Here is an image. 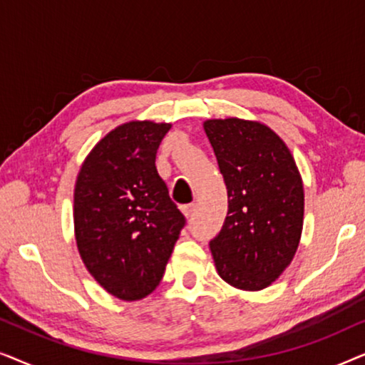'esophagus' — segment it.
Returning <instances> with one entry per match:
<instances>
[{"label":"esophagus","mask_w":365,"mask_h":365,"mask_svg":"<svg viewBox=\"0 0 365 365\" xmlns=\"http://www.w3.org/2000/svg\"><path fill=\"white\" fill-rule=\"evenodd\" d=\"M181 211L187 219H191L194 216V211H196V204H186V206L181 207Z\"/></svg>","instance_id":"34e87169"}]
</instances>
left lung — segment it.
I'll use <instances>...</instances> for the list:
<instances>
[{
  "label": "left lung",
  "instance_id": "left-lung-1",
  "mask_svg": "<svg viewBox=\"0 0 365 365\" xmlns=\"http://www.w3.org/2000/svg\"><path fill=\"white\" fill-rule=\"evenodd\" d=\"M227 187L226 222L209 242L217 274L241 291H261L292 262L304 224V186L286 143L239 118L204 121Z\"/></svg>",
  "mask_w": 365,
  "mask_h": 365
}]
</instances>
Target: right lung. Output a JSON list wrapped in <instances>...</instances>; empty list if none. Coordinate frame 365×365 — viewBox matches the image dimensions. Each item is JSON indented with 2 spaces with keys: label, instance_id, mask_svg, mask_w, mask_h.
<instances>
[{
  "label": "right lung",
  "instance_id": "add662e5",
  "mask_svg": "<svg viewBox=\"0 0 365 365\" xmlns=\"http://www.w3.org/2000/svg\"><path fill=\"white\" fill-rule=\"evenodd\" d=\"M169 123L129 121L91 149L74 186L79 256L99 286L139 301L159 286L186 219L156 169Z\"/></svg>",
  "mask_w": 365,
  "mask_h": 365
}]
</instances>
